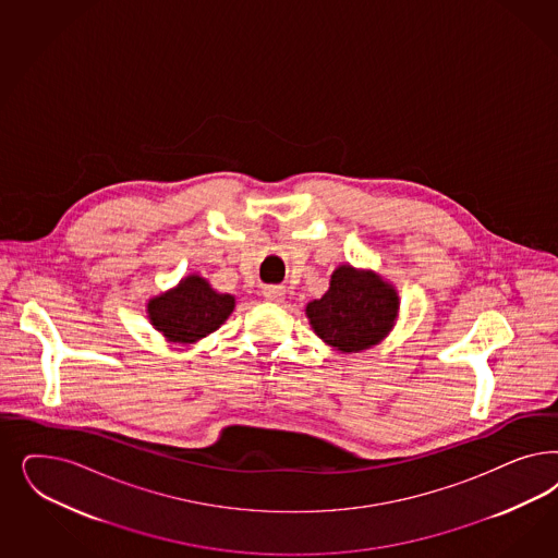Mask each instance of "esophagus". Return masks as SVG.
I'll use <instances>...</instances> for the list:
<instances>
[{
	"instance_id": "34e87169",
	"label": "esophagus",
	"mask_w": 558,
	"mask_h": 558,
	"mask_svg": "<svg viewBox=\"0 0 558 558\" xmlns=\"http://www.w3.org/2000/svg\"><path fill=\"white\" fill-rule=\"evenodd\" d=\"M263 295L269 302H281L286 298V288L283 286H267L263 289Z\"/></svg>"
}]
</instances>
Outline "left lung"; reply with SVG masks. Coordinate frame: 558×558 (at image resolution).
Returning a JSON list of instances; mask_svg holds the SVG:
<instances>
[{
	"label": "left lung",
	"instance_id": "obj_1",
	"mask_svg": "<svg viewBox=\"0 0 558 558\" xmlns=\"http://www.w3.org/2000/svg\"><path fill=\"white\" fill-rule=\"evenodd\" d=\"M400 298L395 286L372 269L339 265L328 291L306 306L316 337L339 353H361L384 341L398 320Z\"/></svg>",
	"mask_w": 558,
	"mask_h": 558
}]
</instances>
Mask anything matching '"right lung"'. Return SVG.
Segmentation results:
<instances>
[{
  "instance_id": "obj_1",
  "label": "right lung",
  "mask_w": 558,
  "mask_h": 558,
  "mask_svg": "<svg viewBox=\"0 0 558 558\" xmlns=\"http://www.w3.org/2000/svg\"><path fill=\"white\" fill-rule=\"evenodd\" d=\"M234 307V295L219 293L205 277L191 272L180 279L179 286L149 298L145 314L163 341L193 344L216 332Z\"/></svg>"
}]
</instances>
